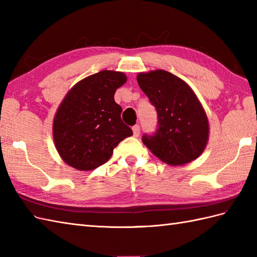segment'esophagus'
I'll use <instances>...</instances> for the list:
<instances>
[{
	"label": "esophagus",
	"instance_id": "obj_1",
	"mask_svg": "<svg viewBox=\"0 0 257 257\" xmlns=\"http://www.w3.org/2000/svg\"><path fill=\"white\" fill-rule=\"evenodd\" d=\"M133 133H134L135 137H139V135H140V127H139L138 124L134 125V127H133Z\"/></svg>",
	"mask_w": 257,
	"mask_h": 257
}]
</instances>
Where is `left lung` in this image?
<instances>
[{
  "instance_id": "8db88e82",
  "label": "left lung",
  "mask_w": 257,
  "mask_h": 257,
  "mask_svg": "<svg viewBox=\"0 0 257 257\" xmlns=\"http://www.w3.org/2000/svg\"><path fill=\"white\" fill-rule=\"evenodd\" d=\"M137 81L156 107L159 124L154 136H144V145L170 166H183L199 158L209 141L210 125L192 88L163 69L139 73Z\"/></svg>"
}]
</instances>
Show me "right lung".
<instances>
[{
  "mask_svg": "<svg viewBox=\"0 0 257 257\" xmlns=\"http://www.w3.org/2000/svg\"><path fill=\"white\" fill-rule=\"evenodd\" d=\"M127 81L121 72L101 70L79 80L68 90L53 120L54 145L65 163L79 171L107 162L113 149L133 136L114 101L117 88Z\"/></svg>",
  "mask_w": 257,
  "mask_h": 257,
  "instance_id": "1",
  "label": "right lung"
}]
</instances>
